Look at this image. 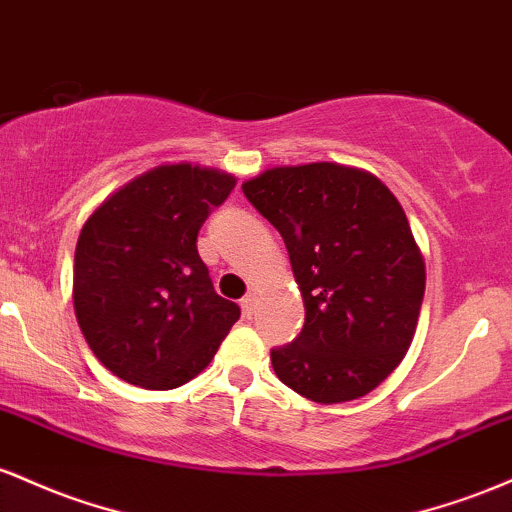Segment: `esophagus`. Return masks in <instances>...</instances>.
I'll use <instances>...</instances> for the list:
<instances>
[{
  "label": "esophagus",
  "mask_w": 512,
  "mask_h": 512,
  "mask_svg": "<svg viewBox=\"0 0 512 512\" xmlns=\"http://www.w3.org/2000/svg\"><path fill=\"white\" fill-rule=\"evenodd\" d=\"M241 312H244V317H254V312H256V297L254 295H246L244 300H241Z\"/></svg>",
  "instance_id": "1"
}]
</instances>
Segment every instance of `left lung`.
I'll return each mask as SVG.
<instances>
[{"label": "left lung", "instance_id": "1", "mask_svg": "<svg viewBox=\"0 0 512 512\" xmlns=\"http://www.w3.org/2000/svg\"><path fill=\"white\" fill-rule=\"evenodd\" d=\"M241 191L283 237L304 302L300 336L271 350L278 380L317 404L370 394L404 360L426 292L399 200L333 162L273 166Z\"/></svg>", "mask_w": 512, "mask_h": 512}]
</instances>
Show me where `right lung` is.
Segmentation results:
<instances>
[{"label":"right lung","instance_id":"right-lung-1","mask_svg":"<svg viewBox=\"0 0 512 512\" xmlns=\"http://www.w3.org/2000/svg\"><path fill=\"white\" fill-rule=\"evenodd\" d=\"M237 179L208 166L162 164L113 191L74 251V314L113 375L176 389L210 365L239 307L215 292L198 232Z\"/></svg>","mask_w":512,"mask_h":512}]
</instances>
